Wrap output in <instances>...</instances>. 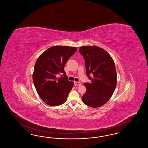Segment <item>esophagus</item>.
Masks as SVG:
<instances>
[{
	"label": "esophagus",
	"mask_w": 148,
	"mask_h": 148,
	"mask_svg": "<svg viewBox=\"0 0 148 148\" xmlns=\"http://www.w3.org/2000/svg\"><path fill=\"white\" fill-rule=\"evenodd\" d=\"M74 85L75 86H80L81 85V83L80 82H74Z\"/></svg>",
	"instance_id": "34e87169"
}]
</instances>
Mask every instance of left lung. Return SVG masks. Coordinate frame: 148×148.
Instances as JSON below:
<instances>
[{"instance_id": "left-lung-1", "label": "left lung", "mask_w": 148, "mask_h": 148, "mask_svg": "<svg viewBox=\"0 0 148 148\" xmlns=\"http://www.w3.org/2000/svg\"><path fill=\"white\" fill-rule=\"evenodd\" d=\"M79 52L85 60L86 74L91 81L84 84L86 92L82 101L91 108L102 106L111 98L116 87L114 62L106 51L97 46L81 47Z\"/></svg>"}]
</instances>
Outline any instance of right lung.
I'll return each instance as SVG.
<instances>
[{
  "mask_svg": "<svg viewBox=\"0 0 148 148\" xmlns=\"http://www.w3.org/2000/svg\"><path fill=\"white\" fill-rule=\"evenodd\" d=\"M76 49L74 47L53 46L37 58L32 79L37 93L48 105L59 106L67 100L74 82L68 80L64 67ZM61 73L63 76L58 78Z\"/></svg>",
  "mask_w": 148,
  "mask_h": 148,
  "instance_id": "1",
  "label": "right lung"
}]
</instances>
